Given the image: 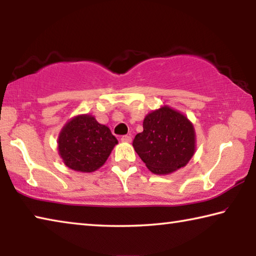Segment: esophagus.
Masks as SVG:
<instances>
[{
  "mask_svg": "<svg viewBox=\"0 0 256 256\" xmlns=\"http://www.w3.org/2000/svg\"><path fill=\"white\" fill-rule=\"evenodd\" d=\"M120 141H122V142H131L132 138L130 136H123L122 138H120Z\"/></svg>",
  "mask_w": 256,
  "mask_h": 256,
  "instance_id": "obj_1",
  "label": "esophagus"
}]
</instances>
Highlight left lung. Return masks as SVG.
Returning a JSON list of instances; mask_svg holds the SVG:
<instances>
[{
	"mask_svg": "<svg viewBox=\"0 0 256 256\" xmlns=\"http://www.w3.org/2000/svg\"><path fill=\"white\" fill-rule=\"evenodd\" d=\"M133 148L150 172L167 175L193 157L196 131L185 115L164 106L146 116L144 132L134 138Z\"/></svg>",
	"mask_w": 256,
	"mask_h": 256,
	"instance_id": "8db88e82",
	"label": "left lung"
}]
</instances>
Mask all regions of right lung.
Returning a JSON list of instances; mask_svg holds the SVG:
<instances>
[{
	"label": "right lung",
	"mask_w": 256,
	"mask_h": 256,
	"mask_svg": "<svg viewBox=\"0 0 256 256\" xmlns=\"http://www.w3.org/2000/svg\"><path fill=\"white\" fill-rule=\"evenodd\" d=\"M58 154L66 166L81 172L100 168L118 144L106 125L92 115H79L64 125L58 136Z\"/></svg>",
	"instance_id": "add662e5"
}]
</instances>
